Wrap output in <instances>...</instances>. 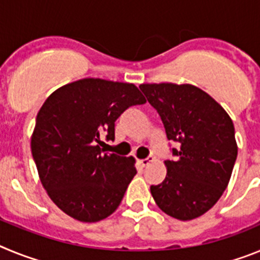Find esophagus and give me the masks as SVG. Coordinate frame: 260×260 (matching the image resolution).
<instances>
[{
	"instance_id": "34e87169",
	"label": "esophagus",
	"mask_w": 260,
	"mask_h": 260,
	"mask_svg": "<svg viewBox=\"0 0 260 260\" xmlns=\"http://www.w3.org/2000/svg\"><path fill=\"white\" fill-rule=\"evenodd\" d=\"M151 161H152V157H147V158H142V160H138V164L141 165L142 168H144L150 164Z\"/></svg>"
}]
</instances>
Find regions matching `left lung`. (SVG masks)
<instances>
[{
  "instance_id": "1",
  "label": "left lung",
  "mask_w": 260,
  "mask_h": 260,
  "mask_svg": "<svg viewBox=\"0 0 260 260\" xmlns=\"http://www.w3.org/2000/svg\"><path fill=\"white\" fill-rule=\"evenodd\" d=\"M157 110L174 160H167V177L151 186L158 208L174 219L192 220L220 199L237 158L231 117L208 93L191 84H141Z\"/></svg>"
}]
</instances>
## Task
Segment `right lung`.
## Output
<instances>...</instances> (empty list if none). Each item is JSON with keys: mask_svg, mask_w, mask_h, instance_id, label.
I'll use <instances>...</instances> for the list:
<instances>
[{"mask_svg": "<svg viewBox=\"0 0 260 260\" xmlns=\"http://www.w3.org/2000/svg\"><path fill=\"white\" fill-rule=\"evenodd\" d=\"M146 99L132 83L86 78L56 89L36 117L32 157L40 181L57 207L84 222L117 210L137 174L134 157L98 146L114 141V122Z\"/></svg>", "mask_w": 260, "mask_h": 260, "instance_id": "1", "label": "right lung"}]
</instances>
